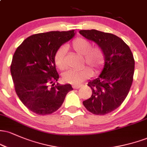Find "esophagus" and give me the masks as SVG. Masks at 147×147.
<instances>
[{"instance_id":"esophagus-1","label":"esophagus","mask_w":147,"mask_h":147,"mask_svg":"<svg viewBox=\"0 0 147 147\" xmlns=\"http://www.w3.org/2000/svg\"><path fill=\"white\" fill-rule=\"evenodd\" d=\"M82 87V85H74L72 86V88H73L74 89H79V88Z\"/></svg>"}]
</instances>
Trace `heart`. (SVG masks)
<instances>
[{"instance_id":"1","label":"heart","mask_w":147,"mask_h":147,"mask_svg":"<svg viewBox=\"0 0 147 147\" xmlns=\"http://www.w3.org/2000/svg\"><path fill=\"white\" fill-rule=\"evenodd\" d=\"M71 48L74 52L82 56V65L86 64L91 69L90 70L87 67H83L80 70H70L64 72L62 75L64 82L77 85L88 79L92 72H98L102 68L105 63V52L101 46H92L90 41L82 37L76 38L72 41ZM54 61L59 70L66 69V50L65 47H60L57 50L54 56Z\"/></svg>"}]
</instances>
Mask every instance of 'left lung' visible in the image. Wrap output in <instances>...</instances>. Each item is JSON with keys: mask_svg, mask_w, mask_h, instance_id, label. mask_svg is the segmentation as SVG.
<instances>
[{"mask_svg": "<svg viewBox=\"0 0 147 147\" xmlns=\"http://www.w3.org/2000/svg\"><path fill=\"white\" fill-rule=\"evenodd\" d=\"M79 33L104 49L105 64L97 78L88 86L92 95L83 104L92 114L103 115L117 109L129 94L133 80L135 60L131 49L122 38L96 30Z\"/></svg>", "mask_w": 147, "mask_h": 147, "instance_id": "1", "label": "left lung"}]
</instances>
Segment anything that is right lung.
Segmentation results:
<instances>
[{"instance_id":"add662e5","label":"right lung","mask_w":147,"mask_h":147,"mask_svg":"<svg viewBox=\"0 0 147 147\" xmlns=\"http://www.w3.org/2000/svg\"><path fill=\"white\" fill-rule=\"evenodd\" d=\"M74 35V30L33 34L15 51L10 66L15 90L22 103L34 113H53L72 90L70 84L55 86L59 76L54 56Z\"/></svg>"}]
</instances>
